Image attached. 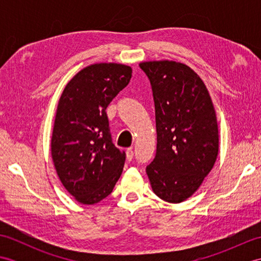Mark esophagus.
I'll use <instances>...</instances> for the list:
<instances>
[{
  "label": "esophagus",
  "instance_id": "34e87169",
  "mask_svg": "<svg viewBox=\"0 0 261 261\" xmlns=\"http://www.w3.org/2000/svg\"><path fill=\"white\" fill-rule=\"evenodd\" d=\"M125 154H126V160L127 162H131L132 159H134V156H135V153H134V150H132L131 148H129V149H126V151H125Z\"/></svg>",
  "mask_w": 261,
  "mask_h": 261
}]
</instances>
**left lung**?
<instances>
[{"mask_svg":"<svg viewBox=\"0 0 261 261\" xmlns=\"http://www.w3.org/2000/svg\"><path fill=\"white\" fill-rule=\"evenodd\" d=\"M156 113L157 150L146 171L152 191L169 203L192 196L213 168L219 152L215 110L206 86L188 66L141 63Z\"/></svg>","mask_w":261,"mask_h":261,"instance_id":"8db88e82","label":"left lung"}]
</instances>
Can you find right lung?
I'll return each mask as SVG.
<instances>
[{"label": "right lung", "instance_id": "add662e5", "mask_svg": "<svg viewBox=\"0 0 261 261\" xmlns=\"http://www.w3.org/2000/svg\"><path fill=\"white\" fill-rule=\"evenodd\" d=\"M131 76L129 66L94 64L77 73L59 98L51 156L60 181L82 204L110 195L123 170L125 152L112 142L107 108Z\"/></svg>", "mask_w": 261, "mask_h": 261}]
</instances>
